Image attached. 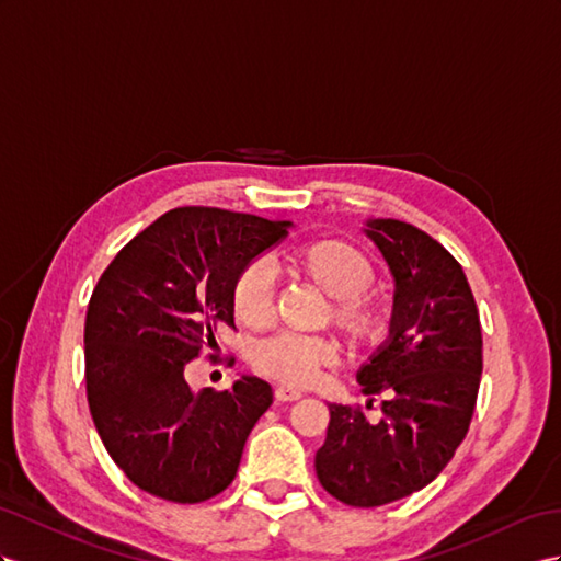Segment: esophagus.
Instances as JSON below:
<instances>
[{
  "label": "esophagus",
  "mask_w": 561,
  "mask_h": 561,
  "mask_svg": "<svg viewBox=\"0 0 561 561\" xmlns=\"http://www.w3.org/2000/svg\"><path fill=\"white\" fill-rule=\"evenodd\" d=\"M275 396H277V400H282V403H291V400L304 398V391L294 389V386H277Z\"/></svg>",
  "instance_id": "34e87169"
}]
</instances>
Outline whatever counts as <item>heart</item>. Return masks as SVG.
<instances>
[{"mask_svg":"<svg viewBox=\"0 0 561 561\" xmlns=\"http://www.w3.org/2000/svg\"><path fill=\"white\" fill-rule=\"evenodd\" d=\"M289 265L332 296V320L357 346H377L389 334V312L379 298L365 294L375 282L369 257L343 239H318L289 253ZM272 310V270L265 261H251L232 282V312L243 327H263ZM253 367L265 377L291 386H308L324 367L339 360L332 336H304L282 332L257 343Z\"/></svg>","mask_w":561,"mask_h":561,"instance_id":"b5f03b06","label":"heart"}]
</instances>
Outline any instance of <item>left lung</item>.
<instances>
[{"label": "left lung", "instance_id": "8db88e82", "mask_svg": "<svg viewBox=\"0 0 561 561\" xmlns=\"http://www.w3.org/2000/svg\"><path fill=\"white\" fill-rule=\"evenodd\" d=\"M393 275L389 339L357 369L363 393L381 396V422L329 403L314 471L329 495L379 507L434 481L465 440L481 383V322L465 270L420 227L367 220Z\"/></svg>", "mask_w": 561, "mask_h": 561}]
</instances>
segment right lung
<instances>
[{
	"instance_id": "obj_1",
	"label": "right lung",
	"mask_w": 561,
	"mask_h": 561,
	"mask_svg": "<svg viewBox=\"0 0 561 561\" xmlns=\"http://www.w3.org/2000/svg\"><path fill=\"white\" fill-rule=\"evenodd\" d=\"M289 220L186 206L161 215L99 277L84 320V379L108 455L141 491L182 505L222 493L272 405L243 375L192 391L184 367L234 327L239 270L289 234Z\"/></svg>"
}]
</instances>
